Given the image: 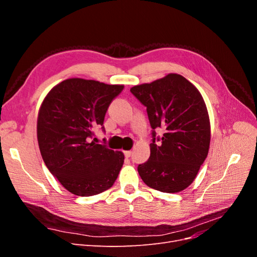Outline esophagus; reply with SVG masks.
<instances>
[{"label": "esophagus", "mask_w": 257, "mask_h": 257, "mask_svg": "<svg viewBox=\"0 0 257 257\" xmlns=\"http://www.w3.org/2000/svg\"><path fill=\"white\" fill-rule=\"evenodd\" d=\"M124 155H125V158H130L132 155V151H124Z\"/></svg>", "instance_id": "obj_1"}]
</instances>
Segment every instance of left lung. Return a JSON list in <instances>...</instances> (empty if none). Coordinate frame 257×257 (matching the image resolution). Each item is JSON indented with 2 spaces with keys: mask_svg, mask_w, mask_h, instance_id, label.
Wrapping results in <instances>:
<instances>
[{
  "mask_svg": "<svg viewBox=\"0 0 257 257\" xmlns=\"http://www.w3.org/2000/svg\"><path fill=\"white\" fill-rule=\"evenodd\" d=\"M131 92L147 107L153 128L150 158L138 166L139 176L154 190L183 191L195 180L209 151L211 131L203 96L192 82L174 73L134 85ZM161 127L163 135L155 140L154 130Z\"/></svg>",
  "mask_w": 257,
  "mask_h": 257,
  "instance_id": "obj_1",
  "label": "left lung"
}]
</instances>
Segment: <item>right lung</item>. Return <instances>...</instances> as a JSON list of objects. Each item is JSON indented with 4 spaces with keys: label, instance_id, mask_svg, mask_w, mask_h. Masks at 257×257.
<instances>
[{
    "label": "right lung",
    "instance_id": "obj_1",
    "mask_svg": "<svg viewBox=\"0 0 257 257\" xmlns=\"http://www.w3.org/2000/svg\"><path fill=\"white\" fill-rule=\"evenodd\" d=\"M123 88V84L69 78L54 85L38 110L42 158L59 182L77 196L96 195L111 188L118 178L123 152L98 145L92 137Z\"/></svg>",
    "mask_w": 257,
    "mask_h": 257
}]
</instances>
